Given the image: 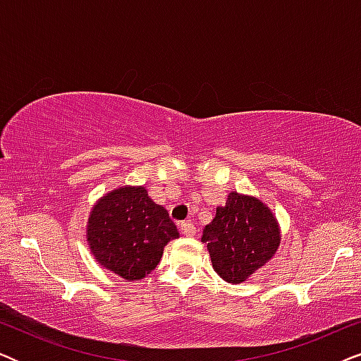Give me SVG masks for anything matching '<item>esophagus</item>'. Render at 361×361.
Segmentation results:
<instances>
[{"instance_id": "obj_1", "label": "esophagus", "mask_w": 361, "mask_h": 361, "mask_svg": "<svg viewBox=\"0 0 361 361\" xmlns=\"http://www.w3.org/2000/svg\"><path fill=\"white\" fill-rule=\"evenodd\" d=\"M180 230L185 236H194L195 231H197L195 224H192V221H184V224L180 225Z\"/></svg>"}]
</instances>
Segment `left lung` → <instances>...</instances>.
<instances>
[{
  "instance_id": "obj_1",
  "label": "left lung",
  "mask_w": 361,
  "mask_h": 361,
  "mask_svg": "<svg viewBox=\"0 0 361 361\" xmlns=\"http://www.w3.org/2000/svg\"><path fill=\"white\" fill-rule=\"evenodd\" d=\"M215 273L226 283L240 284L264 266L278 251L281 235L273 212L256 197L230 192L225 207L204 228Z\"/></svg>"
}]
</instances>
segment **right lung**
Listing matches in <instances>:
<instances>
[{"label":"right lung","instance_id":"obj_1","mask_svg":"<svg viewBox=\"0 0 361 361\" xmlns=\"http://www.w3.org/2000/svg\"><path fill=\"white\" fill-rule=\"evenodd\" d=\"M174 238H179L176 224L164 207L149 199L145 187H120L102 197L87 225L95 259L128 281L149 274Z\"/></svg>","mask_w":361,"mask_h":361}]
</instances>
